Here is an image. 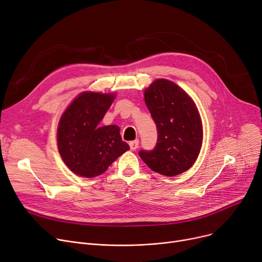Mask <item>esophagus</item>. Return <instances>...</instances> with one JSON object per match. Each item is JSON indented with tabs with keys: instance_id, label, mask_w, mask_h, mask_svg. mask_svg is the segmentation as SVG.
<instances>
[{
	"instance_id": "1",
	"label": "esophagus",
	"mask_w": 262,
	"mask_h": 262,
	"mask_svg": "<svg viewBox=\"0 0 262 262\" xmlns=\"http://www.w3.org/2000/svg\"><path fill=\"white\" fill-rule=\"evenodd\" d=\"M139 146V140H134L129 142V147L132 150H136Z\"/></svg>"
}]
</instances>
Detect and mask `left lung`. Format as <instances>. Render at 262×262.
Segmentation results:
<instances>
[{
  "mask_svg": "<svg viewBox=\"0 0 262 262\" xmlns=\"http://www.w3.org/2000/svg\"><path fill=\"white\" fill-rule=\"evenodd\" d=\"M158 139L156 146L141 149L139 156L150 170L176 176L195 162L203 141L202 121L195 104L174 82L157 79L144 91Z\"/></svg>",
  "mask_w": 262,
  "mask_h": 262,
  "instance_id": "left-lung-1",
  "label": "left lung"
}]
</instances>
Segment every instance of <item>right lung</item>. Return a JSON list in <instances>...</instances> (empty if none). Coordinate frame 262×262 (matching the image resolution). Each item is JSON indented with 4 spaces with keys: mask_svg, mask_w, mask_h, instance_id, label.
I'll use <instances>...</instances> for the list:
<instances>
[{
    "mask_svg": "<svg viewBox=\"0 0 262 262\" xmlns=\"http://www.w3.org/2000/svg\"><path fill=\"white\" fill-rule=\"evenodd\" d=\"M115 99L114 94L84 92L63 113L57 129V145L64 163L84 177L104 173L129 149L117 125L100 126Z\"/></svg>",
    "mask_w": 262,
    "mask_h": 262,
    "instance_id": "right-lung-1",
    "label": "right lung"
}]
</instances>
